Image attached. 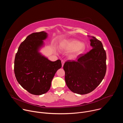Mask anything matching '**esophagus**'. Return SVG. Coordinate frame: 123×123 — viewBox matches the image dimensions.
I'll use <instances>...</instances> for the list:
<instances>
[{
	"instance_id": "esophagus-1",
	"label": "esophagus",
	"mask_w": 123,
	"mask_h": 123,
	"mask_svg": "<svg viewBox=\"0 0 123 123\" xmlns=\"http://www.w3.org/2000/svg\"><path fill=\"white\" fill-rule=\"evenodd\" d=\"M61 62H62V67H63V65H64V64L65 63V61L64 60H62Z\"/></svg>"
}]
</instances>
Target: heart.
<instances>
[{
  "instance_id": "1",
  "label": "heart",
  "mask_w": 123,
  "mask_h": 123,
  "mask_svg": "<svg viewBox=\"0 0 123 123\" xmlns=\"http://www.w3.org/2000/svg\"><path fill=\"white\" fill-rule=\"evenodd\" d=\"M61 49L66 51H72V55L76 56L82 54L85 49V45L78 40L69 39L62 42L60 45Z\"/></svg>"
}]
</instances>
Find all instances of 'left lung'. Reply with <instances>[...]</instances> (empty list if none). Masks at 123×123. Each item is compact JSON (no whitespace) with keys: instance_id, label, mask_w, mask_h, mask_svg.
Wrapping results in <instances>:
<instances>
[{"instance_id":"left-lung-1","label":"left lung","mask_w":123,"mask_h":123,"mask_svg":"<svg viewBox=\"0 0 123 123\" xmlns=\"http://www.w3.org/2000/svg\"><path fill=\"white\" fill-rule=\"evenodd\" d=\"M92 49L80 55L76 61L68 60L64 65L65 79L68 89L74 93L86 94L93 91L106 73V53L102 42L91 37Z\"/></svg>"}]
</instances>
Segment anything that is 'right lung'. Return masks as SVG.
Wrapping results in <instances>:
<instances>
[{
	"instance_id": "right-lung-1",
	"label": "right lung",
	"mask_w": 123,
	"mask_h": 123,
	"mask_svg": "<svg viewBox=\"0 0 123 123\" xmlns=\"http://www.w3.org/2000/svg\"><path fill=\"white\" fill-rule=\"evenodd\" d=\"M48 37L45 31L34 32L20 45L16 54L14 72L16 79L29 93L40 95L49 90L51 81L61 61H51L39 51Z\"/></svg>"
}]
</instances>
